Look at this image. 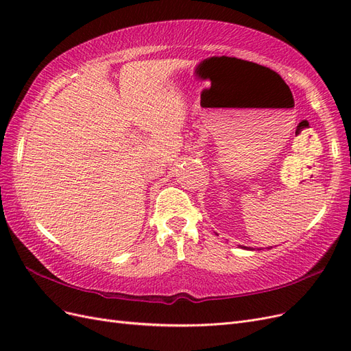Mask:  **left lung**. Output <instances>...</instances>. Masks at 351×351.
<instances>
[{
    "instance_id": "left-lung-1",
    "label": "left lung",
    "mask_w": 351,
    "mask_h": 351,
    "mask_svg": "<svg viewBox=\"0 0 351 351\" xmlns=\"http://www.w3.org/2000/svg\"><path fill=\"white\" fill-rule=\"evenodd\" d=\"M243 249H247V250H249L250 247H246V246H243ZM250 250H254V249H250Z\"/></svg>"
}]
</instances>
